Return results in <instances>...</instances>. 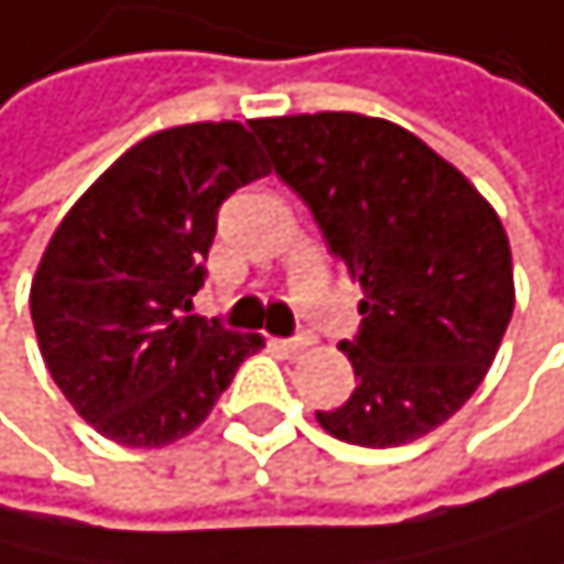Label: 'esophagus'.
I'll return each instance as SVG.
<instances>
[{
	"label": "esophagus",
	"mask_w": 564,
	"mask_h": 564,
	"mask_svg": "<svg viewBox=\"0 0 564 564\" xmlns=\"http://www.w3.org/2000/svg\"><path fill=\"white\" fill-rule=\"evenodd\" d=\"M273 343H276L284 354H301V350H308V346H312V336H308V333H297V336H291V339H273Z\"/></svg>",
	"instance_id": "1"
}]
</instances>
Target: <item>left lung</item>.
Instances as JSON below:
<instances>
[{
  "mask_svg": "<svg viewBox=\"0 0 564 564\" xmlns=\"http://www.w3.org/2000/svg\"><path fill=\"white\" fill-rule=\"evenodd\" d=\"M249 128L364 288L360 329L339 343L357 391L315 412L322 430L357 447L420 441L475 395L513 315L496 210L399 123L297 113Z\"/></svg>",
  "mask_w": 564,
  "mask_h": 564,
  "instance_id": "1",
  "label": "left lung"
}]
</instances>
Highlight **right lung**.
Returning a JSON list of instances; mask_svg holds the SVG:
<instances>
[{
  "mask_svg": "<svg viewBox=\"0 0 564 564\" xmlns=\"http://www.w3.org/2000/svg\"><path fill=\"white\" fill-rule=\"evenodd\" d=\"M242 123H183L138 141L51 235L30 315L54 384L123 447L197 430L263 339L189 315L218 210L267 176Z\"/></svg>",
  "mask_w": 564,
  "mask_h": 564,
  "instance_id": "add662e5",
  "label": "right lung"
}]
</instances>
